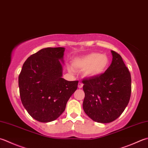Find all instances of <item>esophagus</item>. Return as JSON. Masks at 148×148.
Listing matches in <instances>:
<instances>
[{"label":"esophagus","mask_w":148,"mask_h":148,"mask_svg":"<svg viewBox=\"0 0 148 148\" xmlns=\"http://www.w3.org/2000/svg\"><path fill=\"white\" fill-rule=\"evenodd\" d=\"M83 84L82 83L79 82V83H78V85H77V87L79 88H82L83 87Z\"/></svg>","instance_id":"1"}]
</instances>
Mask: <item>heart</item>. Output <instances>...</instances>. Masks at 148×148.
Here are the masks:
<instances>
[{"mask_svg": "<svg viewBox=\"0 0 148 148\" xmlns=\"http://www.w3.org/2000/svg\"><path fill=\"white\" fill-rule=\"evenodd\" d=\"M110 63V60L106 54L90 53L76 58L72 62V65L76 70L83 71V74L85 77L94 78L105 73ZM68 70L73 72V69L71 67H69Z\"/></svg>", "mask_w": 148, "mask_h": 148, "instance_id": "obj_1", "label": "heart"}]
</instances>
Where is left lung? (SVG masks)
I'll use <instances>...</instances> for the list:
<instances>
[{
	"mask_svg": "<svg viewBox=\"0 0 148 148\" xmlns=\"http://www.w3.org/2000/svg\"><path fill=\"white\" fill-rule=\"evenodd\" d=\"M112 62L99 77L83 80L84 112L97 123H109L120 116L130 101L131 75L119 54L111 51Z\"/></svg>",
	"mask_w": 148,
	"mask_h": 148,
	"instance_id": "8db88e82",
	"label": "left lung"
}]
</instances>
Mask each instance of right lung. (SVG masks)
<instances>
[{
    "instance_id": "right-lung-1",
    "label": "right lung",
    "mask_w": 148,
    "mask_h": 148,
    "mask_svg": "<svg viewBox=\"0 0 148 148\" xmlns=\"http://www.w3.org/2000/svg\"><path fill=\"white\" fill-rule=\"evenodd\" d=\"M64 47H47L26 60L18 76L20 99L28 114L41 123L56 120L77 88L62 78Z\"/></svg>"
}]
</instances>
